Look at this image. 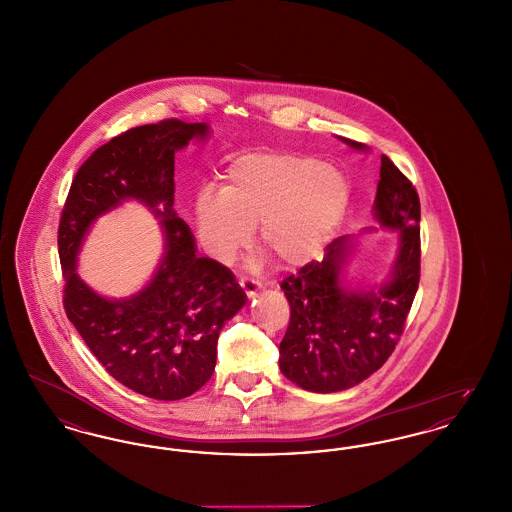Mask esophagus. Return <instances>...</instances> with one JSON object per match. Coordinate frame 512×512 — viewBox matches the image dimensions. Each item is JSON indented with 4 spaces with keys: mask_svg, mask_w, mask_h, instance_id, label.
Instances as JSON below:
<instances>
[{
    "mask_svg": "<svg viewBox=\"0 0 512 512\" xmlns=\"http://www.w3.org/2000/svg\"><path fill=\"white\" fill-rule=\"evenodd\" d=\"M240 286H242V290H244L245 295L249 297V299H253L257 292L261 290V284L259 282H255V280H249V278H242L240 280Z\"/></svg>",
    "mask_w": 512,
    "mask_h": 512,
    "instance_id": "34e87169",
    "label": "esophagus"
}]
</instances>
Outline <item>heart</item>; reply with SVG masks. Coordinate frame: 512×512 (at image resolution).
<instances>
[{
    "mask_svg": "<svg viewBox=\"0 0 512 512\" xmlns=\"http://www.w3.org/2000/svg\"><path fill=\"white\" fill-rule=\"evenodd\" d=\"M351 199L343 172L317 157L265 151L236 159L220 194L201 192L195 220L205 251L230 263L249 244L257 224L259 242L288 267L305 265L334 238Z\"/></svg>",
    "mask_w": 512,
    "mask_h": 512,
    "instance_id": "b5f03b06",
    "label": "heart"
}]
</instances>
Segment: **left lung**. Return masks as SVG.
Masks as SVG:
<instances>
[{
  "label": "left lung",
  "mask_w": 512,
  "mask_h": 512,
  "mask_svg": "<svg viewBox=\"0 0 512 512\" xmlns=\"http://www.w3.org/2000/svg\"><path fill=\"white\" fill-rule=\"evenodd\" d=\"M340 140L355 151H370ZM372 211L382 230L397 232V253L386 278L368 286L349 280L359 238L341 236L326 247L322 261L305 265L280 286L292 317L278 363L301 390L334 393L361 384L388 361L403 334L420 278V201L386 155ZM376 230L370 226L365 232Z\"/></svg>",
  "instance_id": "obj_1"
}]
</instances>
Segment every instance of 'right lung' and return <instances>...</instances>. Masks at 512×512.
Returning <instances> with one entry per match:
<instances>
[{
  "label": "right lung",
  "mask_w": 512,
  "mask_h": 512,
  "mask_svg": "<svg viewBox=\"0 0 512 512\" xmlns=\"http://www.w3.org/2000/svg\"><path fill=\"white\" fill-rule=\"evenodd\" d=\"M209 136L207 122L171 119L113 138L76 172L59 224L67 317L117 382L159 401L184 399L209 382L220 330L247 301L228 268L197 255L190 226L174 211V153ZM126 200L160 220L164 253L138 293L115 300L90 289L75 268L93 224Z\"/></svg>",
  "instance_id": "1"
}]
</instances>
